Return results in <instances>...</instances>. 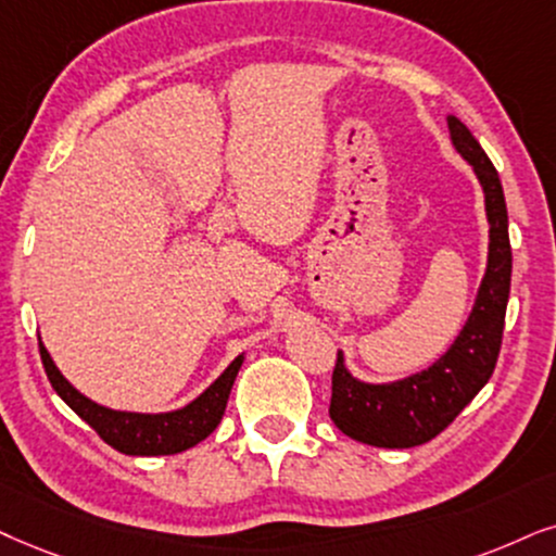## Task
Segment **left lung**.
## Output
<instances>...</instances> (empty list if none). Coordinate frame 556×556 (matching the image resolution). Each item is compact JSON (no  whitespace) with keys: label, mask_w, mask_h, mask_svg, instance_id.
<instances>
[{"label":"left lung","mask_w":556,"mask_h":556,"mask_svg":"<svg viewBox=\"0 0 556 556\" xmlns=\"http://www.w3.org/2000/svg\"><path fill=\"white\" fill-rule=\"evenodd\" d=\"M446 125L456 153L475 168L484 192V213L490 223L488 269L465 328L446 354H441L428 369L395 382H362L346 369L339 351L330 392V420L339 431L369 446L410 448L431 441L488 384L501 354L513 269L503 185L493 161L467 125L454 115L446 117Z\"/></svg>","instance_id":"obj_1"}]
</instances>
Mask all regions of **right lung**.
<instances>
[{"mask_svg":"<svg viewBox=\"0 0 556 556\" xmlns=\"http://www.w3.org/2000/svg\"><path fill=\"white\" fill-rule=\"evenodd\" d=\"M40 359H43L46 375L51 379L53 390L81 420L100 433L102 441H108L117 452L130 456H161V454H179L200 444L207 439L220 424L223 413H226L230 388H233L238 369L243 364V354L236 356L228 364V369L215 379L210 388L187 403L179 410L168 413H128V410H112L104 407L79 390L61 375L55 367L51 354L40 341Z\"/></svg>","mask_w":556,"mask_h":556,"instance_id":"1","label":"right lung"}]
</instances>
